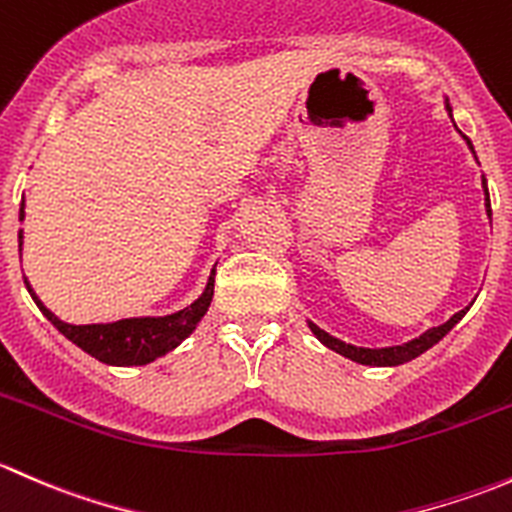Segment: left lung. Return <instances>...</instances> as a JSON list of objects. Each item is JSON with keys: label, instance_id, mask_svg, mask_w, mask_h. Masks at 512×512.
<instances>
[{"label": "left lung", "instance_id": "left-lung-1", "mask_svg": "<svg viewBox=\"0 0 512 512\" xmlns=\"http://www.w3.org/2000/svg\"><path fill=\"white\" fill-rule=\"evenodd\" d=\"M446 108L448 113H451V106H448L446 101ZM468 141V138H466ZM468 148L473 151L471 141H468ZM483 190H485V208H488V218H490V198H488V188H485V178H483ZM468 307L461 309V312L453 314L451 319H448L446 324H441V327H433L428 329V332H423L421 337L411 339V342L401 344V347H384V349H366V347H354V344H347L342 342V339L332 337V334H327L324 329H319L317 324L309 322V329L314 332V337L319 339V342L324 344V347H329L332 352L347 356V359L356 361V364H366V366H399V364H406V361L416 359V356H421L423 352H428V349L433 347V344L441 342L443 337H446L448 332H451L453 327H456L458 322H461L463 317H466Z\"/></svg>", "mask_w": 512, "mask_h": 512}]
</instances>
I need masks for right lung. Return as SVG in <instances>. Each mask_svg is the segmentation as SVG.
<instances>
[{"instance_id":"add662e5","label":"right lung","mask_w":512,"mask_h":512,"mask_svg":"<svg viewBox=\"0 0 512 512\" xmlns=\"http://www.w3.org/2000/svg\"><path fill=\"white\" fill-rule=\"evenodd\" d=\"M19 220H24V200L19 208ZM19 252H22V230H19ZM29 294L41 309L46 319L64 334L66 339L84 349L86 354L96 356L103 364L113 366H141L151 364L158 356L173 352L183 339L193 334L198 327L200 319L208 312L210 302H213V289H215V270L210 272V280L205 285V292L195 299L190 307L180 309V312L165 314V317H131V319H118L111 324H69L61 322L51 309L41 304L36 297L34 289L24 280Z\"/></svg>"}]
</instances>
